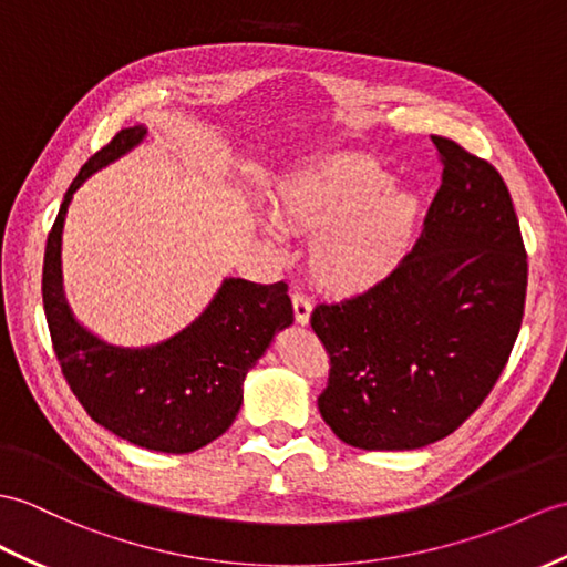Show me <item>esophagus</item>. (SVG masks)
Listing matches in <instances>:
<instances>
[{
  "label": "esophagus",
  "mask_w": 567,
  "mask_h": 567,
  "mask_svg": "<svg viewBox=\"0 0 567 567\" xmlns=\"http://www.w3.org/2000/svg\"><path fill=\"white\" fill-rule=\"evenodd\" d=\"M292 309H295V321L297 323H309V316H311V301L301 295V292H295L292 295Z\"/></svg>",
  "instance_id": "1"
}]
</instances>
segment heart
I'll return each instance as SVG.
<instances>
[{"label":"heart","mask_w":567,"mask_h":567,"mask_svg":"<svg viewBox=\"0 0 567 567\" xmlns=\"http://www.w3.org/2000/svg\"><path fill=\"white\" fill-rule=\"evenodd\" d=\"M272 215L287 231L313 236V280L352 295L396 270L413 244L420 200L389 186V174L370 156L338 154L289 178Z\"/></svg>","instance_id":"obj_1"}]
</instances>
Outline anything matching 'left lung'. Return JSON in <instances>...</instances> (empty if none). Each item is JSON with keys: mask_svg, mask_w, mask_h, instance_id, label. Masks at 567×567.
<instances>
[{"mask_svg": "<svg viewBox=\"0 0 567 567\" xmlns=\"http://www.w3.org/2000/svg\"><path fill=\"white\" fill-rule=\"evenodd\" d=\"M444 174L413 251L362 295L316 305L326 425L358 450H417L478 411L522 328L526 248L497 168L432 135Z\"/></svg>", "mask_w": 567, "mask_h": 567, "instance_id": "1", "label": "left lung"}]
</instances>
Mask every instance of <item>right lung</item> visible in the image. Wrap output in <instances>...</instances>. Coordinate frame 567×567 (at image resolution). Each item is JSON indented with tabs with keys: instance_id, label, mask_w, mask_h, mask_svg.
<instances>
[{
	"instance_id": "right-lung-1",
	"label": "right lung",
	"mask_w": 567,
	"mask_h": 567,
	"mask_svg": "<svg viewBox=\"0 0 567 567\" xmlns=\"http://www.w3.org/2000/svg\"><path fill=\"white\" fill-rule=\"evenodd\" d=\"M142 125L125 127L82 166L64 193L43 258V309L62 377L99 425L144 450L188 454L234 423L244 379L275 331L295 319L285 282L224 280L205 313L162 346L130 350L101 343L70 313L62 295L60 239L72 193L133 150Z\"/></svg>"
}]
</instances>
